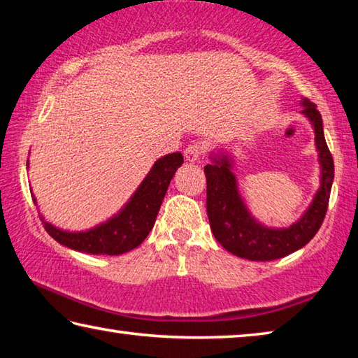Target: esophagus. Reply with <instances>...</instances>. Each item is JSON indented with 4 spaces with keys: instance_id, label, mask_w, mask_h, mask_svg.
<instances>
[{
    "instance_id": "34e87169",
    "label": "esophagus",
    "mask_w": 358,
    "mask_h": 358,
    "mask_svg": "<svg viewBox=\"0 0 358 358\" xmlns=\"http://www.w3.org/2000/svg\"><path fill=\"white\" fill-rule=\"evenodd\" d=\"M202 153H203V147L201 143H191V145H187V148L185 150V157H186V161L196 162L201 159Z\"/></svg>"
}]
</instances>
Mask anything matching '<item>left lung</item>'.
Instances as JSON below:
<instances>
[{
    "label": "left lung",
    "instance_id": "left-lung-1",
    "mask_svg": "<svg viewBox=\"0 0 358 358\" xmlns=\"http://www.w3.org/2000/svg\"><path fill=\"white\" fill-rule=\"evenodd\" d=\"M301 106V113L311 121L316 134V148L322 173L320 187L311 205L290 227L271 229L254 220L240 196L237 178L232 173V162L227 155H213V162L203 167L207 177V213L211 232L224 250L234 256L260 262L281 259L305 246L322 226L329 208L335 166L327 147L322 117L316 104L303 98Z\"/></svg>",
    "mask_w": 358,
    "mask_h": 358
}]
</instances>
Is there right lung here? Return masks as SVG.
I'll use <instances>...</instances> for the list:
<instances>
[{
  "label": "right lung",
  "mask_w": 358,
  "mask_h": 358,
  "mask_svg": "<svg viewBox=\"0 0 358 358\" xmlns=\"http://www.w3.org/2000/svg\"><path fill=\"white\" fill-rule=\"evenodd\" d=\"M181 164V153H171L157 159L121 211L93 229L85 232H68L52 226L50 222L44 221V217L42 224L52 238L74 251L102 256H118L128 252L141 245L153 229L162 199ZM33 201L36 203L34 196Z\"/></svg>",
  "instance_id": "1"
}]
</instances>
